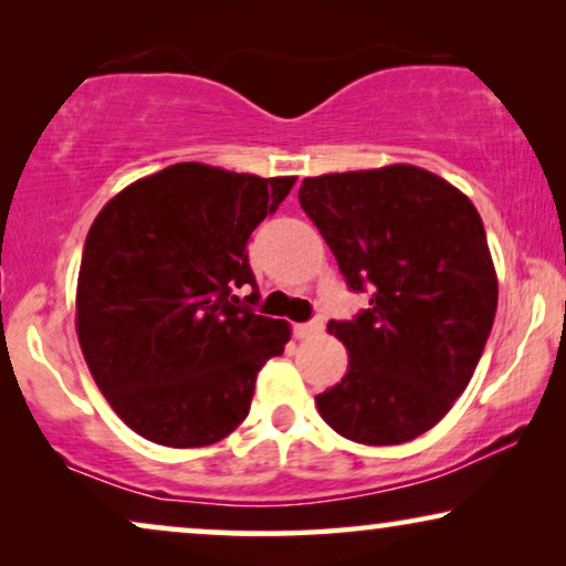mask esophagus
Wrapping results in <instances>:
<instances>
[{
  "label": "esophagus",
  "instance_id": "1",
  "mask_svg": "<svg viewBox=\"0 0 566 566\" xmlns=\"http://www.w3.org/2000/svg\"><path fill=\"white\" fill-rule=\"evenodd\" d=\"M324 329V322L322 319H312L306 324H296V337H314L319 335V332Z\"/></svg>",
  "mask_w": 566,
  "mask_h": 566
}]
</instances>
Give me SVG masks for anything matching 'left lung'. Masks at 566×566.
<instances>
[{
  "instance_id": "obj_1",
  "label": "left lung",
  "mask_w": 566,
  "mask_h": 566,
  "mask_svg": "<svg viewBox=\"0 0 566 566\" xmlns=\"http://www.w3.org/2000/svg\"><path fill=\"white\" fill-rule=\"evenodd\" d=\"M298 203L368 308L332 319L347 374L316 394L332 430L363 446L407 443L467 389L497 312L482 216L443 177L412 165L306 177Z\"/></svg>"
}]
</instances>
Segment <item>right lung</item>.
<instances>
[{
    "instance_id": "add662e5",
    "label": "right lung",
    "mask_w": 566,
    "mask_h": 566,
    "mask_svg": "<svg viewBox=\"0 0 566 566\" xmlns=\"http://www.w3.org/2000/svg\"><path fill=\"white\" fill-rule=\"evenodd\" d=\"M296 177L180 161L120 190L92 223L76 335L115 415L169 448L219 443L250 415L291 329L260 316L247 242ZM237 287H252L242 302Z\"/></svg>"
}]
</instances>
